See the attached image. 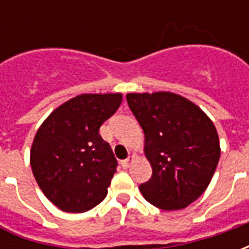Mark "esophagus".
I'll list each match as a JSON object with an SVG mask.
<instances>
[{
  "mask_svg": "<svg viewBox=\"0 0 249 249\" xmlns=\"http://www.w3.org/2000/svg\"><path fill=\"white\" fill-rule=\"evenodd\" d=\"M132 160H133V156H129V157H128V159H125V160H123V161H121V167L124 168V169H126V168H129Z\"/></svg>",
  "mask_w": 249,
  "mask_h": 249,
  "instance_id": "34e87169",
  "label": "esophagus"
}]
</instances>
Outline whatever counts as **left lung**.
Masks as SVG:
<instances>
[{"label": "left lung", "mask_w": 249, "mask_h": 249, "mask_svg": "<svg viewBox=\"0 0 249 249\" xmlns=\"http://www.w3.org/2000/svg\"><path fill=\"white\" fill-rule=\"evenodd\" d=\"M129 109L145 133L151 178L142 196L164 211L183 209L200 197L220 159L213 123L197 105L169 92L128 93Z\"/></svg>", "instance_id": "left-lung-1"}]
</instances>
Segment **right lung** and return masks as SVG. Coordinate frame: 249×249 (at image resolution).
<instances>
[{"label": "right lung", "mask_w": 249, "mask_h": 249, "mask_svg": "<svg viewBox=\"0 0 249 249\" xmlns=\"http://www.w3.org/2000/svg\"><path fill=\"white\" fill-rule=\"evenodd\" d=\"M121 101L120 93L80 94L52 112L37 130L32 171L44 195L64 212H85L107 196L117 160L100 126Z\"/></svg>", "instance_id": "right-lung-1"}]
</instances>
